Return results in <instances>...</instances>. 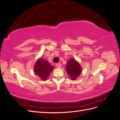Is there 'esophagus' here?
Returning a JSON list of instances; mask_svg holds the SVG:
<instances>
[{"label": "esophagus", "instance_id": "1", "mask_svg": "<svg viewBox=\"0 0 120 120\" xmlns=\"http://www.w3.org/2000/svg\"><path fill=\"white\" fill-rule=\"evenodd\" d=\"M56 67L57 68H60L61 67V64L60 63H57L56 64Z\"/></svg>", "mask_w": 120, "mask_h": 120}]
</instances>
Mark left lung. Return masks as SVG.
I'll return each instance as SVG.
<instances>
[{
	"label": "left lung",
	"mask_w": 120,
	"mask_h": 120,
	"mask_svg": "<svg viewBox=\"0 0 120 120\" xmlns=\"http://www.w3.org/2000/svg\"><path fill=\"white\" fill-rule=\"evenodd\" d=\"M66 71L72 80H75L82 72L80 64L75 59L69 60L66 66Z\"/></svg>",
	"instance_id": "8db88e82"
}]
</instances>
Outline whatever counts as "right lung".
I'll return each mask as SVG.
<instances>
[{"label": "right lung", "instance_id": "obj_1", "mask_svg": "<svg viewBox=\"0 0 120 120\" xmlns=\"http://www.w3.org/2000/svg\"><path fill=\"white\" fill-rule=\"evenodd\" d=\"M54 68L48 61L41 59L38 60L34 67V71L41 79L45 81L48 78Z\"/></svg>", "mask_w": 120, "mask_h": 120}]
</instances>
